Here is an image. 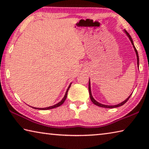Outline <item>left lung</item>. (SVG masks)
<instances>
[{"label": "left lung", "mask_w": 149, "mask_h": 149, "mask_svg": "<svg viewBox=\"0 0 149 149\" xmlns=\"http://www.w3.org/2000/svg\"><path fill=\"white\" fill-rule=\"evenodd\" d=\"M123 31L125 32V33L127 35V36L129 37V39H130V41H131V42H132V45H133V48H134V50H135V53H136V56H137V67H138V68H139V55H138V52H137V49H136V48L135 47V46H134V44H133V40H132V37L130 36V35L128 33H127V31H125V30L124 29L123 30ZM89 96H90V99H91V101L93 102V104H95V105H97V106H98V107H102V108H117V107H121V106H122V105H123L125 104V103L128 100V99H130V97H131V95H132V94H131L129 97H128L127 99H126L124 101H123V102H122L121 103H120V104H116V105H106V104H101V103H99V102H97V100H96L93 97V96H92V93H91V83H90V79H89Z\"/></svg>", "instance_id": "left-lung-1"}]
</instances>
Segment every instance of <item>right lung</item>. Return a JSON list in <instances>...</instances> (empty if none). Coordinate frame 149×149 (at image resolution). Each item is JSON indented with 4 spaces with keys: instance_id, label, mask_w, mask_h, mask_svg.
Masks as SVG:
<instances>
[{
    "instance_id": "obj_1",
    "label": "right lung",
    "mask_w": 149,
    "mask_h": 149,
    "mask_svg": "<svg viewBox=\"0 0 149 149\" xmlns=\"http://www.w3.org/2000/svg\"><path fill=\"white\" fill-rule=\"evenodd\" d=\"M71 84H72V83L71 84H70V85L68 86V89H67V90H66V92H65V95H64V98H63V99L60 100V101L58 102V103H57V104H54V105H53V106H51V107H46V108H35V107H32L33 108H35V109H38V110H49V109H52V108H56V107H60V105H62L63 103L64 102V101H65V100L66 99V97H67V95H68V90H69V89H70V86H71Z\"/></svg>"
}]
</instances>
